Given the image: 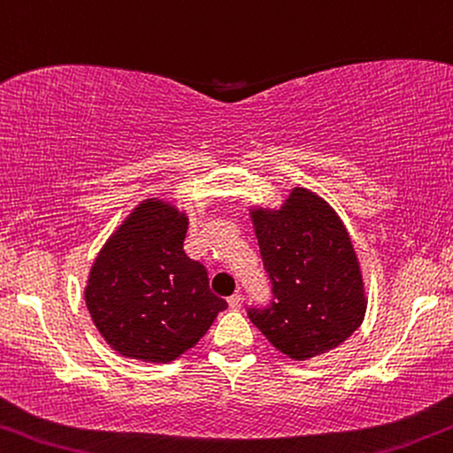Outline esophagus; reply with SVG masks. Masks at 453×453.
<instances>
[{"label":"esophagus","mask_w":453,"mask_h":453,"mask_svg":"<svg viewBox=\"0 0 453 453\" xmlns=\"http://www.w3.org/2000/svg\"><path fill=\"white\" fill-rule=\"evenodd\" d=\"M241 305H242L241 294H233L231 297H228V308L231 310H241Z\"/></svg>","instance_id":"1"}]
</instances>
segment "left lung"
<instances>
[{
    "label": "left lung",
    "instance_id": "obj_1",
    "mask_svg": "<svg viewBox=\"0 0 453 453\" xmlns=\"http://www.w3.org/2000/svg\"><path fill=\"white\" fill-rule=\"evenodd\" d=\"M271 303L247 316L294 360L324 354L352 336L366 311L365 285L348 231L318 194L294 188L280 211L250 212Z\"/></svg>",
    "mask_w": 453,
    "mask_h": 453
}]
</instances>
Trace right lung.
<instances>
[{
  "label": "right lung",
  "instance_id": "add662e5",
  "mask_svg": "<svg viewBox=\"0 0 453 453\" xmlns=\"http://www.w3.org/2000/svg\"><path fill=\"white\" fill-rule=\"evenodd\" d=\"M188 219L162 200L139 204L90 267L85 299L107 344L127 358L170 363L211 328L226 302L184 253Z\"/></svg>",
  "mask_w": 453,
  "mask_h": 453
}]
</instances>
